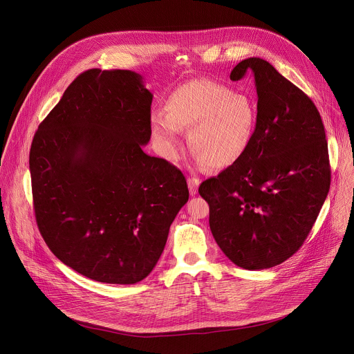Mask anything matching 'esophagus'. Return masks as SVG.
<instances>
[{
	"label": "esophagus",
	"instance_id": "obj_1",
	"mask_svg": "<svg viewBox=\"0 0 354 354\" xmlns=\"http://www.w3.org/2000/svg\"><path fill=\"white\" fill-rule=\"evenodd\" d=\"M199 178H195V177H189L188 178V189H189V194L191 195H195L198 192V187H199Z\"/></svg>",
	"mask_w": 354,
	"mask_h": 354
}]
</instances>
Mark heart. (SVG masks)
Returning a JSON list of instances; mask_svg holds the SVG:
<instances>
[{"instance_id": "heart-1", "label": "heart", "mask_w": 354, "mask_h": 354, "mask_svg": "<svg viewBox=\"0 0 354 354\" xmlns=\"http://www.w3.org/2000/svg\"><path fill=\"white\" fill-rule=\"evenodd\" d=\"M258 122L254 99L210 80L178 86L166 102V111L151 114V127L169 160H176L181 129H188L187 145L198 163L223 169L248 149Z\"/></svg>"}]
</instances>
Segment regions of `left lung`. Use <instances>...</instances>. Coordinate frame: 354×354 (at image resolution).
I'll return each instance as SVG.
<instances>
[{
	"label": "left lung",
	"mask_w": 354,
	"mask_h": 354,
	"mask_svg": "<svg viewBox=\"0 0 354 354\" xmlns=\"http://www.w3.org/2000/svg\"><path fill=\"white\" fill-rule=\"evenodd\" d=\"M255 80L258 122L245 153L199 185L209 226L237 266L258 270L290 258L311 232L330 185L328 142L313 100L265 59L230 74Z\"/></svg>",
	"instance_id": "obj_1"
}]
</instances>
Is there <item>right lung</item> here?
<instances>
[{
  "label": "right lung",
  "mask_w": 354,
  "mask_h": 354,
  "mask_svg": "<svg viewBox=\"0 0 354 354\" xmlns=\"http://www.w3.org/2000/svg\"><path fill=\"white\" fill-rule=\"evenodd\" d=\"M152 99L132 71H85L32 142L40 234L62 263L102 283L145 279L189 196L176 166L142 151L152 135Z\"/></svg>",
  "instance_id": "right-lung-1"
}]
</instances>
